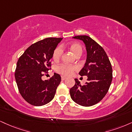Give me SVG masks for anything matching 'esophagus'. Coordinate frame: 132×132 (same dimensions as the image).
Masks as SVG:
<instances>
[{"mask_svg": "<svg viewBox=\"0 0 132 132\" xmlns=\"http://www.w3.org/2000/svg\"><path fill=\"white\" fill-rule=\"evenodd\" d=\"M66 79V77H64V76H62V77H61V80H64Z\"/></svg>", "mask_w": 132, "mask_h": 132, "instance_id": "34e87169", "label": "esophagus"}]
</instances>
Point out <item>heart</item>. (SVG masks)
Masks as SVG:
<instances>
[{
    "mask_svg": "<svg viewBox=\"0 0 132 132\" xmlns=\"http://www.w3.org/2000/svg\"><path fill=\"white\" fill-rule=\"evenodd\" d=\"M68 48L76 56L79 57L82 55L83 52V48L82 45L79 43L72 42L69 44ZM63 50L61 47H58L55 48L53 53V58L54 61H58L61 59L62 55H63ZM77 69V68L74 66H70V65L62 64L58 66L56 68L57 72L60 74L64 75L65 76H69L72 75L73 72Z\"/></svg>",
    "mask_w": 132,
    "mask_h": 132,
    "instance_id": "b5f03b06",
    "label": "heart"
}]
</instances>
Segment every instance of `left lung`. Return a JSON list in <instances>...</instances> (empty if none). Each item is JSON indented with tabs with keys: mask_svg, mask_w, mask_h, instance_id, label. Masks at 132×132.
I'll return each mask as SVG.
<instances>
[{
	"mask_svg": "<svg viewBox=\"0 0 132 132\" xmlns=\"http://www.w3.org/2000/svg\"><path fill=\"white\" fill-rule=\"evenodd\" d=\"M72 38L83 41L87 51V59L79 74L87 76V82L81 85L78 79L70 89V95L74 102L82 106H91L104 97L112 79L111 64L105 51L98 43L87 36Z\"/></svg>",
	"mask_w": 132,
	"mask_h": 132,
	"instance_id": "1",
	"label": "left lung"
}]
</instances>
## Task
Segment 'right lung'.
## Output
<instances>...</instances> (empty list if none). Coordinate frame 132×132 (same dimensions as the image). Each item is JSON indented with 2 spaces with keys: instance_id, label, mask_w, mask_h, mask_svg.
<instances>
[{
  "instance_id": "add662e5",
  "label": "right lung",
  "mask_w": 132,
  "mask_h": 132,
  "mask_svg": "<svg viewBox=\"0 0 132 132\" xmlns=\"http://www.w3.org/2000/svg\"><path fill=\"white\" fill-rule=\"evenodd\" d=\"M63 38H46L25 50L16 64L15 77L19 92L33 106L45 105L53 99L61 78L58 74L48 80L42 77L51 66L54 50Z\"/></svg>"
}]
</instances>
